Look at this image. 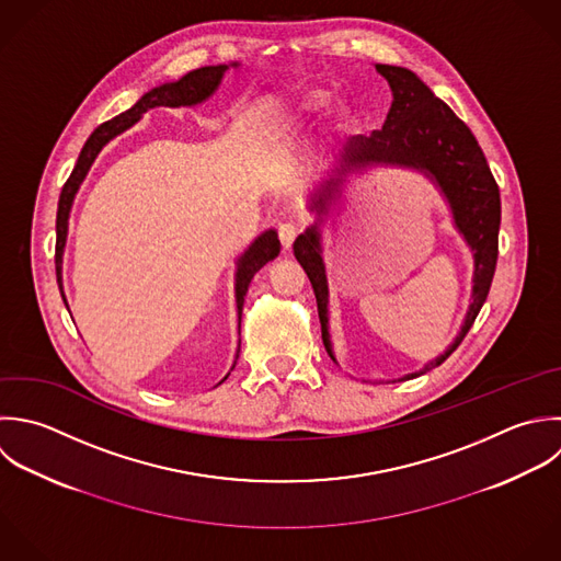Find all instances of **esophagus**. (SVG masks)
<instances>
[{
    "instance_id": "1",
    "label": "esophagus",
    "mask_w": 561,
    "mask_h": 561,
    "mask_svg": "<svg viewBox=\"0 0 561 561\" xmlns=\"http://www.w3.org/2000/svg\"><path fill=\"white\" fill-rule=\"evenodd\" d=\"M297 236H299V227L295 222H282L279 225V240L284 244V249H290Z\"/></svg>"
}]
</instances>
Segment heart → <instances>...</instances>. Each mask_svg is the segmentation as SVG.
<instances>
[{"instance_id":"1","label":"heart","mask_w":561,"mask_h":561,"mask_svg":"<svg viewBox=\"0 0 561 561\" xmlns=\"http://www.w3.org/2000/svg\"><path fill=\"white\" fill-rule=\"evenodd\" d=\"M328 104H330V93H328L325 89H319V87H317V89H306V91H301V93L295 98L293 106H290V124H293V126H304L310 117L319 115ZM334 117H336V122H341L343 126H350L352 119H354V113H352V108H350L347 104H336V106H334Z\"/></svg>"}]
</instances>
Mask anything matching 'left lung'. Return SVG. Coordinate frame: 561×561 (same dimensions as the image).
I'll list each match as a JSON object with an SVG mask.
<instances>
[{"label": "left lung", "mask_w": 561, "mask_h": 561, "mask_svg": "<svg viewBox=\"0 0 561 561\" xmlns=\"http://www.w3.org/2000/svg\"><path fill=\"white\" fill-rule=\"evenodd\" d=\"M376 71L387 78L393 93L387 122L382 130H374L369 137L356 135L347 141L345 152L310 194L308 207L317 214V220L295 240L293 249L317 297L323 345L330 358L339 365L330 339V290L323 262L321 225L330 216L332 207L341 203L350 179L365 174L371 168L417 170L437 185L450 207L455 229L474 257L472 299L463 325L448 350L424 365V369L398 378L402 382L439 367L461 345L481 312L499 260L501 192L472 130L431 91L424 80H420L417 73L407 67L380 62L376 65Z\"/></svg>", "instance_id": "8db88e82"}]
</instances>
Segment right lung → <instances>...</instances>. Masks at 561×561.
Listing matches in <instances>:
<instances>
[{
  "label": "right lung",
  "instance_id": "right-lung-1",
  "mask_svg": "<svg viewBox=\"0 0 561 561\" xmlns=\"http://www.w3.org/2000/svg\"><path fill=\"white\" fill-rule=\"evenodd\" d=\"M240 62H231V65H209V67H201V69H194V71H187L183 78L174 80V82H163L159 87H152L148 93H144L128 111L115 115L113 119L100 124L91 135L89 139L84 141L80 154H78V161L67 179V183L62 185V192H60V198H58V211H56V255H54V262H56V279H58V288H60V295H62V301L67 306V299H65V293H62V251H65V242H67V225H69V211H71V205H73V198L87 176V172L91 170L95 157L100 154V150L113 139L117 137L119 133L128 130L133 124H137L141 119V115L150 108H157V106H170V108H179V106H196V104H203L205 100H209L225 71L229 67H238ZM279 238H277V231L275 229H266L264 233H260L251 244L249 249L238 257L236 262V308H238V328H240V317H242V306H244V295L249 290V284L253 279V275L271 260H275L279 255ZM238 352H240V345H238ZM238 358V354H236ZM236 367V363H233ZM231 367V369H233ZM229 376V374H227ZM227 376L220 380L225 382ZM218 382V385H220Z\"/></svg>",
  "mask_w": 561,
  "mask_h": 561
}]
</instances>
